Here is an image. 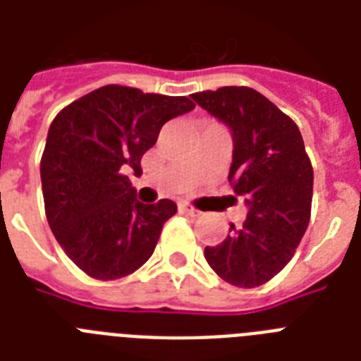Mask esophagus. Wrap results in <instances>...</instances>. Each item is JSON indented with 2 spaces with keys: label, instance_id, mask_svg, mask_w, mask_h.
<instances>
[{
  "label": "esophagus",
  "instance_id": "1",
  "mask_svg": "<svg viewBox=\"0 0 361 361\" xmlns=\"http://www.w3.org/2000/svg\"><path fill=\"white\" fill-rule=\"evenodd\" d=\"M178 208H180L181 214L191 215V217H198V215H200V212H198L197 208H192V206H189V204H180Z\"/></svg>",
  "mask_w": 361,
  "mask_h": 361
}]
</instances>
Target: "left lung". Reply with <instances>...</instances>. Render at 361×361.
Segmentation results:
<instances>
[{
    "label": "left lung",
    "instance_id": "obj_1",
    "mask_svg": "<svg viewBox=\"0 0 361 361\" xmlns=\"http://www.w3.org/2000/svg\"><path fill=\"white\" fill-rule=\"evenodd\" d=\"M191 97L231 129L228 181L247 206L243 225H231L225 241L206 247L204 257L221 279L255 288L290 262L307 231L313 166L298 125L252 87L225 86Z\"/></svg>",
    "mask_w": 361,
    "mask_h": 361
}]
</instances>
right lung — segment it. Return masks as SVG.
<instances>
[{"mask_svg": "<svg viewBox=\"0 0 361 361\" xmlns=\"http://www.w3.org/2000/svg\"><path fill=\"white\" fill-rule=\"evenodd\" d=\"M192 109L187 97L110 84L54 118L41 159L44 212L61 249L93 279H121L153 255L178 206L138 202L125 172L140 176L161 127Z\"/></svg>", "mask_w": 361, "mask_h": 361, "instance_id": "right-lung-1", "label": "right lung"}]
</instances>
